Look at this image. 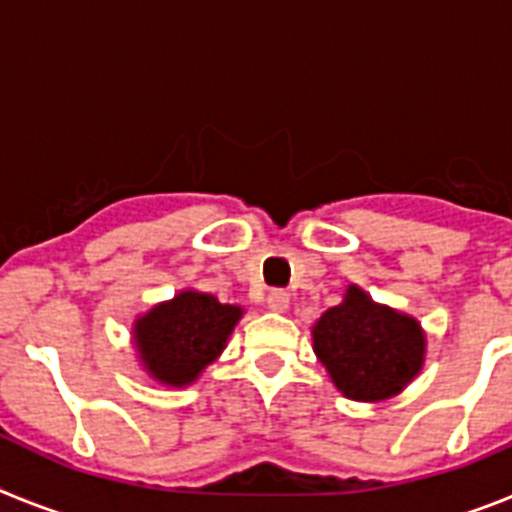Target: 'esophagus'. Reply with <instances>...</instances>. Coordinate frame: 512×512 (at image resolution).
Instances as JSON below:
<instances>
[{"label":"esophagus","mask_w":512,"mask_h":512,"mask_svg":"<svg viewBox=\"0 0 512 512\" xmlns=\"http://www.w3.org/2000/svg\"><path fill=\"white\" fill-rule=\"evenodd\" d=\"M266 305L274 312H287L289 310V292L284 289H271L269 297H266Z\"/></svg>","instance_id":"esophagus-1"}]
</instances>
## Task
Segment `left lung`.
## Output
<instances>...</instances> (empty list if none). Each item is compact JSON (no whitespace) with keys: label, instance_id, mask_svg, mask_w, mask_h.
I'll return each mask as SVG.
<instances>
[{"label":"left lung","instance_id":"8db88e82","mask_svg":"<svg viewBox=\"0 0 512 512\" xmlns=\"http://www.w3.org/2000/svg\"><path fill=\"white\" fill-rule=\"evenodd\" d=\"M312 348L343 395L379 402L418 377L425 333L415 318L377 305L351 284L341 305L325 310L312 325Z\"/></svg>","mask_w":512,"mask_h":512}]
</instances>
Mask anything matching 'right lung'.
Here are the masks:
<instances>
[{"label": "right lung", "instance_id": "add662e5", "mask_svg": "<svg viewBox=\"0 0 512 512\" xmlns=\"http://www.w3.org/2000/svg\"><path fill=\"white\" fill-rule=\"evenodd\" d=\"M241 315L238 305H223L194 289L151 307L133 325L143 369L166 387H187L223 354Z\"/></svg>", "mask_w": 512, "mask_h": 512}]
</instances>
